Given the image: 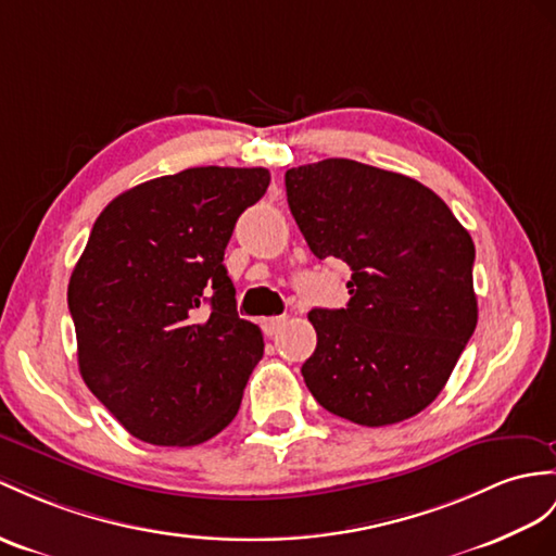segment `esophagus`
Wrapping results in <instances>:
<instances>
[{
    "label": "esophagus",
    "instance_id": "obj_1",
    "mask_svg": "<svg viewBox=\"0 0 556 556\" xmlns=\"http://www.w3.org/2000/svg\"><path fill=\"white\" fill-rule=\"evenodd\" d=\"M282 325H286V318H282V316H270V318L262 320V330L268 337H274V334H278L282 330Z\"/></svg>",
    "mask_w": 556,
    "mask_h": 556
}]
</instances>
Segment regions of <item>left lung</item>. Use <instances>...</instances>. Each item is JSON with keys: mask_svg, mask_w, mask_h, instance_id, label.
Instances as JSON below:
<instances>
[{"mask_svg": "<svg viewBox=\"0 0 556 556\" xmlns=\"http://www.w3.org/2000/svg\"><path fill=\"white\" fill-rule=\"evenodd\" d=\"M288 205L318 260L349 266L346 308H311L302 365L314 399L363 427L425 410L477 328L473 242L448 205L396 172L328 157L286 172Z\"/></svg>", "mask_w": 556, "mask_h": 556, "instance_id": "obj_1", "label": "left lung"}]
</instances>
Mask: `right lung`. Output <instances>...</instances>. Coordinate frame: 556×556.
<instances>
[{
  "label": "right lung",
  "mask_w": 556,
  "mask_h": 556,
  "mask_svg": "<svg viewBox=\"0 0 556 556\" xmlns=\"http://www.w3.org/2000/svg\"><path fill=\"white\" fill-rule=\"evenodd\" d=\"M270 181L191 167L129 188L91 228L67 286L79 375L131 437L198 445L238 415L264 337L236 311L224 250Z\"/></svg>",
  "instance_id": "1"
}]
</instances>
